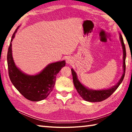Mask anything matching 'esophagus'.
<instances>
[{
	"instance_id": "34e87169",
	"label": "esophagus",
	"mask_w": 132,
	"mask_h": 132,
	"mask_svg": "<svg viewBox=\"0 0 132 132\" xmlns=\"http://www.w3.org/2000/svg\"><path fill=\"white\" fill-rule=\"evenodd\" d=\"M66 63H68V64H71V63H72V62H73L72 61V59H71V57L66 58Z\"/></svg>"
}]
</instances>
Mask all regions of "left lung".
Returning <instances> with one entry per match:
<instances>
[{"label":"left lung","mask_w":132,"mask_h":132,"mask_svg":"<svg viewBox=\"0 0 132 132\" xmlns=\"http://www.w3.org/2000/svg\"><path fill=\"white\" fill-rule=\"evenodd\" d=\"M120 35V40L121 42L122 49H123V73L120 78L119 81L117 82V84H115L114 86L110 88L105 89V90H91V89L87 88L86 87L84 86L81 82L79 81V80L77 79V74L75 72V70L73 69H71V74L73 76V83H74L75 87L78 93L83 98L85 101L88 102H101L102 101L106 100L113 93L115 92V91L118 88L119 85L121 84L123 78L125 77V69H126V64H125V59H126V48H125V45L124 44L123 39L122 35Z\"/></svg>","instance_id":"1"}]
</instances>
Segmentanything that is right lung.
I'll use <instances>...</instances> for the list:
<instances>
[{
	"label": "right lung",
	"mask_w": 132,
	"mask_h": 132,
	"mask_svg": "<svg viewBox=\"0 0 132 132\" xmlns=\"http://www.w3.org/2000/svg\"><path fill=\"white\" fill-rule=\"evenodd\" d=\"M19 27L13 33L8 49L9 75L13 86L24 97L30 101H39L45 99L52 91L56 75L65 66L66 62L62 61L49 64L41 72L35 75H28L21 71L15 66L12 50V42Z\"/></svg>",
	"instance_id": "obj_1"
}]
</instances>
